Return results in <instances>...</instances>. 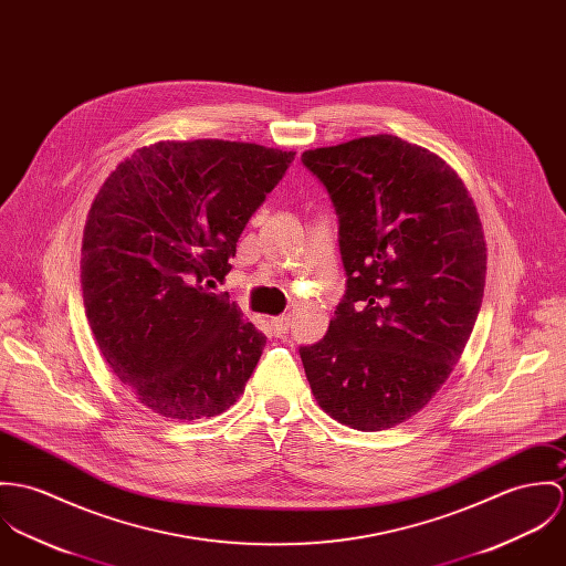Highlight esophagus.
<instances>
[{"instance_id": "1", "label": "esophagus", "mask_w": 566, "mask_h": 566, "mask_svg": "<svg viewBox=\"0 0 566 566\" xmlns=\"http://www.w3.org/2000/svg\"><path fill=\"white\" fill-rule=\"evenodd\" d=\"M271 327H273V332L277 334V336H282V334H286L289 332V327H291V316H273L271 318Z\"/></svg>"}]
</instances>
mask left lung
<instances>
[{"instance_id":"left-lung-1","label":"left lung","mask_w":566,"mask_h":566,"mask_svg":"<svg viewBox=\"0 0 566 566\" xmlns=\"http://www.w3.org/2000/svg\"><path fill=\"white\" fill-rule=\"evenodd\" d=\"M338 214L347 291L300 356L334 421L379 432L408 421L460 360L482 306L486 241L460 176L392 134L302 154Z\"/></svg>"}]
</instances>
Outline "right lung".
Wrapping results in <instances>:
<instances>
[{"instance_id": "obj_1", "label": "right lung", "mask_w": 566, "mask_h": 566, "mask_svg": "<svg viewBox=\"0 0 566 566\" xmlns=\"http://www.w3.org/2000/svg\"><path fill=\"white\" fill-rule=\"evenodd\" d=\"M295 151L158 140L106 178L86 217L82 295L111 371L151 412L195 421L243 395L266 336L228 300L237 243Z\"/></svg>"}]
</instances>
